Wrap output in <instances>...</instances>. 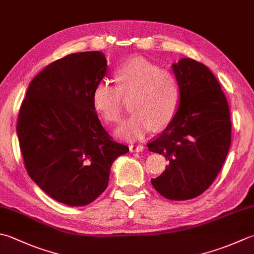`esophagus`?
I'll use <instances>...</instances> for the list:
<instances>
[{"mask_svg":"<svg viewBox=\"0 0 254 254\" xmlns=\"http://www.w3.org/2000/svg\"><path fill=\"white\" fill-rule=\"evenodd\" d=\"M130 151L131 152L141 153V152L144 151V146L141 145V144H131V145H130Z\"/></svg>","mask_w":254,"mask_h":254,"instance_id":"obj_1","label":"esophagus"}]
</instances>
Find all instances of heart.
<instances>
[{
  "mask_svg": "<svg viewBox=\"0 0 254 254\" xmlns=\"http://www.w3.org/2000/svg\"><path fill=\"white\" fill-rule=\"evenodd\" d=\"M116 86L99 82L93 89L92 104L107 123L121 121L123 99H131L130 119L117 130L120 137L136 140L170 124L180 107L181 88L172 71L142 57L124 62L114 74Z\"/></svg>",
  "mask_w": 254,
  "mask_h": 254,
  "instance_id": "obj_1",
  "label": "heart"
}]
</instances>
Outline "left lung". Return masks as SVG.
I'll use <instances>...</instances> for the list:
<instances>
[{
	"mask_svg": "<svg viewBox=\"0 0 254 254\" xmlns=\"http://www.w3.org/2000/svg\"><path fill=\"white\" fill-rule=\"evenodd\" d=\"M181 102L173 121L147 144L170 165L151 181L171 200L192 199L207 190L219 174L231 143V120L220 83L205 64L183 58L173 64Z\"/></svg>",
	"mask_w": 254,
	"mask_h": 254,
	"instance_id": "obj_1",
	"label": "left lung"
}]
</instances>
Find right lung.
Wrapping results in <instances>:
<instances>
[{"instance_id":"add662e5","label":"right lung","mask_w":254,"mask_h":254,"mask_svg":"<svg viewBox=\"0 0 254 254\" xmlns=\"http://www.w3.org/2000/svg\"><path fill=\"white\" fill-rule=\"evenodd\" d=\"M107 70L101 52L67 55L36 74L19 109L16 131L28 175L64 205L96 200L114 160L128 152L102 127L92 104Z\"/></svg>"}]
</instances>
